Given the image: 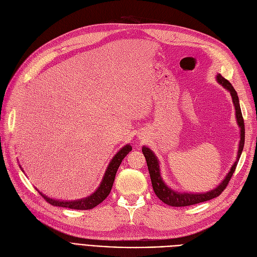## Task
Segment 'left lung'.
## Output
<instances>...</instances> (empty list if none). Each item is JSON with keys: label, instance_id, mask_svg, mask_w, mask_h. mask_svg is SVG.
Here are the masks:
<instances>
[{"label": "left lung", "instance_id": "1", "mask_svg": "<svg viewBox=\"0 0 257 257\" xmlns=\"http://www.w3.org/2000/svg\"><path fill=\"white\" fill-rule=\"evenodd\" d=\"M216 81L220 85H222V87H224L229 91L231 97H232L234 107H235L236 122H237V124L240 128V140H239V146H238L237 157H236V160L233 163V166L231 167L227 175H225V177L222 179V181L218 184L216 188H214L213 190H210V191L204 192V193L178 192L176 190L170 188L168 184L163 181V179L161 177V172H160V162H159L157 156L154 154V152L146 146L142 147V153H143V155H145L147 163H148V169H149V173L151 176L153 190L157 195V197L164 203L169 204V206L187 207V206H192V204H196L199 202L207 201V200H210V199H213L215 197L219 196V195L222 193V191L225 189V187H227V184L229 183V181L233 175V173L235 171V168H236V166H237V162L240 158L241 152H242L243 146H244V123H243L241 110H240L239 99H238L237 93H236V90L231 85L230 82L228 80H225L220 74H217Z\"/></svg>", "mask_w": 257, "mask_h": 257}]
</instances>
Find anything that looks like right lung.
Instances as JSON below:
<instances>
[{"label": "right lung", "instance_id": "1", "mask_svg": "<svg viewBox=\"0 0 257 257\" xmlns=\"http://www.w3.org/2000/svg\"><path fill=\"white\" fill-rule=\"evenodd\" d=\"M131 151H132V146L125 145L124 147L119 150L118 153H116V155L112 157V159L108 163L106 171L104 173V176H103V178H102V181L100 183V186L98 187V189L93 194H90L89 196H87L85 198L64 201V200L50 198V197L46 196V195H44L42 192H40L38 189L37 190L44 197V199H46V201L48 203L53 204V206H55V207H63V208H69V209H75V210L93 209L108 196V194L112 188V183H114L118 168L121 164L123 158H124ZM20 168H21V170L23 171L21 166H20Z\"/></svg>", "mask_w": 257, "mask_h": 257}]
</instances>
